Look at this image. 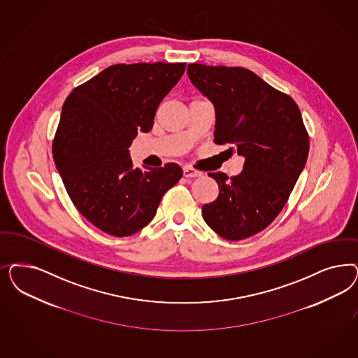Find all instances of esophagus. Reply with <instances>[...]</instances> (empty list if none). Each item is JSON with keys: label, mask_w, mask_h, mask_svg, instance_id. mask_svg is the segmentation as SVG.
Segmentation results:
<instances>
[{"label": "esophagus", "mask_w": 358, "mask_h": 358, "mask_svg": "<svg viewBox=\"0 0 358 358\" xmlns=\"http://www.w3.org/2000/svg\"><path fill=\"white\" fill-rule=\"evenodd\" d=\"M183 175H185V178H199V176H201L203 173H200V171H197V170H194V169H189V167H185L183 169Z\"/></svg>", "instance_id": "1"}]
</instances>
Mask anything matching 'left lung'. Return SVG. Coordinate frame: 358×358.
Segmentation results:
<instances>
[{"instance_id":"obj_1","label":"left lung","mask_w":358,"mask_h":358,"mask_svg":"<svg viewBox=\"0 0 358 358\" xmlns=\"http://www.w3.org/2000/svg\"><path fill=\"white\" fill-rule=\"evenodd\" d=\"M187 75L215 106V143L243 155L237 176L209 173L219 196L201 208L210 229L229 241L267 228L289 200L303 171L310 139L299 106L250 69L188 64Z\"/></svg>"}]
</instances>
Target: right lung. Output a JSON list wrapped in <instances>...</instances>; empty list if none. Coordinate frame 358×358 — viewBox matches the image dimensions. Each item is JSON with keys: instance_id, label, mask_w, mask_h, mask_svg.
Segmentation results:
<instances>
[{"instance_id": "right-lung-1", "label": "right lung", "mask_w": 358, "mask_h": 358, "mask_svg": "<svg viewBox=\"0 0 358 358\" xmlns=\"http://www.w3.org/2000/svg\"><path fill=\"white\" fill-rule=\"evenodd\" d=\"M185 69V63L115 64L76 87L63 104L52 143L55 166L73 206L110 236L145 228L183 175L175 163L134 167L129 148L138 131H150Z\"/></svg>"}]
</instances>
